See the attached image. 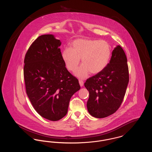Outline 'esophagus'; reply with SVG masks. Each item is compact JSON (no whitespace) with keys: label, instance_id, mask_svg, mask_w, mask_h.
Wrapping results in <instances>:
<instances>
[{"label":"esophagus","instance_id":"esophagus-1","mask_svg":"<svg viewBox=\"0 0 152 152\" xmlns=\"http://www.w3.org/2000/svg\"><path fill=\"white\" fill-rule=\"evenodd\" d=\"M79 84L81 87H83L84 86V81L81 80H79Z\"/></svg>","mask_w":152,"mask_h":152}]
</instances>
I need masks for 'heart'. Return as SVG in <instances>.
<instances>
[{"instance_id":"b5f03b06","label":"heart","mask_w":152,"mask_h":152,"mask_svg":"<svg viewBox=\"0 0 152 152\" xmlns=\"http://www.w3.org/2000/svg\"><path fill=\"white\" fill-rule=\"evenodd\" d=\"M111 54V46L106 40L79 39L73 42L71 49L63 50L61 58L66 68L71 72L77 69L81 58L83 65L76 75L84 79L90 73L96 75L102 71L108 65Z\"/></svg>"}]
</instances>
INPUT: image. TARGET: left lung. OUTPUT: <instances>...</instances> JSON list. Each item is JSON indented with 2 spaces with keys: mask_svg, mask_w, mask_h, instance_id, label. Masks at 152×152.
I'll return each mask as SVG.
<instances>
[{
  "mask_svg": "<svg viewBox=\"0 0 152 152\" xmlns=\"http://www.w3.org/2000/svg\"><path fill=\"white\" fill-rule=\"evenodd\" d=\"M129 80L127 58L121 47L117 45L107 66L84 83L89 93L87 104L89 114L104 118L115 113L123 102Z\"/></svg>",
  "mask_w": 152,
  "mask_h": 152,
  "instance_id": "obj_1",
  "label": "left lung"
}]
</instances>
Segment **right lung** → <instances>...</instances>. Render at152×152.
Segmentation results:
<instances>
[{"label":"right lung","mask_w":152,"mask_h":152,"mask_svg":"<svg viewBox=\"0 0 152 152\" xmlns=\"http://www.w3.org/2000/svg\"><path fill=\"white\" fill-rule=\"evenodd\" d=\"M53 35L39 36L24 58V78L27 94L42 117L58 121L66 115L73 94L80 89L79 80L65 67Z\"/></svg>","instance_id":"obj_1"}]
</instances>
